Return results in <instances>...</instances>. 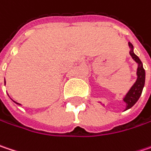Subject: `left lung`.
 Returning a JSON list of instances; mask_svg holds the SVG:
<instances>
[{"mask_svg": "<svg viewBox=\"0 0 151 151\" xmlns=\"http://www.w3.org/2000/svg\"><path fill=\"white\" fill-rule=\"evenodd\" d=\"M129 46L131 48L130 51V54L131 55L132 59L138 64V67H137V79L136 81V83L133 85V86L130 88L129 92L126 94V96L124 99V101L126 103V110L131 108L135 104L137 103V101L139 99L142 91L144 89V83H145V71H144V67H143V64L140 60V59L133 52V46L132 44L129 42Z\"/></svg>", "mask_w": 151, "mask_h": 151, "instance_id": "1", "label": "left lung"}]
</instances>
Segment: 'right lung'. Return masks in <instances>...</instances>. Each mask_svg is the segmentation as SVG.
Here are the masks:
<instances>
[{"mask_svg":"<svg viewBox=\"0 0 151 151\" xmlns=\"http://www.w3.org/2000/svg\"><path fill=\"white\" fill-rule=\"evenodd\" d=\"M14 103H16V102H14ZM17 104H18V103H16Z\"/></svg>","mask_w":151,"mask_h":151,"instance_id":"1","label":"right lung"}]
</instances>
